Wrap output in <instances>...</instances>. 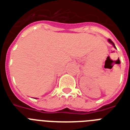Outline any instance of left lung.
Listing matches in <instances>:
<instances>
[{"label": "left lung", "mask_w": 130, "mask_h": 130, "mask_svg": "<svg viewBox=\"0 0 130 130\" xmlns=\"http://www.w3.org/2000/svg\"><path fill=\"white\" fill-rule=\"evenodd\" d=\"M108 42H109V43H110V44H111L113 45V47H114V48H116V47H115V44L113 43V42H112V40H111L109 39V40H108Z\"/></svg>", "instance_id": "left-lung-1"}]
</instances>
